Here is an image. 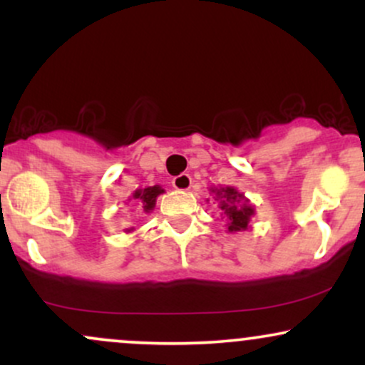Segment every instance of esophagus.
I'll return each instance as SVG.
<instances>
[{
    "label": "esophagus",
    "mask_w": 365,
    "mask_h": 365,
    "mask_svg": "<svg viewBox=\"0 0 365 365\" xmlns=\"http://www.w3.org/2000/svg\"><path fill=\"white\" fill-rule=\"evenodd\" d=\"M171 183H173V187L177 188V190H188V188H190V185H192V178H190V175L188 173H182V175H178V177H175L173 180H171Z\"/></svg>",
    "instance_id": "obj_1"
}]
</instances>
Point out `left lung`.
Masks as SVG:
<instances>
[{"label":"left lung","mask_w":365,"mask_h":365,"mask_svg":"<svg viewBox=\"0 0 365 365\" xmlns=\"http://www.w3.org/2000/svg\"><path fill=\"white\" fill-rule=\"evenodd\" d=\"M216 195L221 199V202H220L221 211H225V215L230 221L228 232H242V230H245L247 226H249L250 216L254 215V209L250 206H247V204H242L240 207L237 206L238 199H244V195L238 194L235 188H232V187L221 188V190L216 192Z\"/></svg>","instance_id":"obj_1"}]
</instances>
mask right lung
Listing matches in <instances>:
<instances>
[{"mask_svg": "<svg viewBox=\"0 0 365 365\" xmlns=\"http://www.w3.org/2000/svg\"><path fill=\"white\" fill-rule=\"evenodd\" d=\"M163 188L159 185H154V187H148L144 188V190H137L135 194H133V199H137L140 202L142 209H144L145 212L153 211L154 204H156V197L159 194H163Z\"/></svg>", "mask_w": 365, "mask_h": 365, "instance_id": "add662e5", "label": "right lung"}]
</instances>
